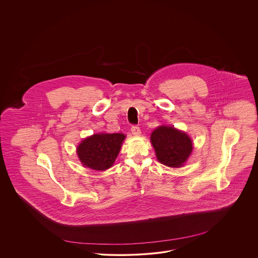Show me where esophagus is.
Segmentation results:
<instances>
[{"label":"esophagus","mask_w":258,"mask_h":258,"mask_svg":"<svg viewBox=\"0 0 258 258\" xmlns=\"http://www.w3.org/2000/svg\"><path fill=\"white\" fill-rule=\"evenodd\" d=\"M132 133H133V135H140V127L138 126V125H133L132 126Z\"/></svg>","instance_id":"esophagus-1"}]
</instances>
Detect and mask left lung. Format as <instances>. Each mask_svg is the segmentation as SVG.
Masks as SVG:
<instances>
[{"label": "left lung", "mask_w": 258, "mask_h": 258, "mask_svg": "<svg viewBox=\"0 0 258 258\" xmlns=\"http://www.w3.org/2000/svg\"><path fill=\"white\" fill-rule=\"evenodd\" d=\"M151 142L160 162L169 167H181L192 152L188 135L172 126H160L151 135Z\"/></svg>", "instance_id": "8db88e82"}]
</instances>
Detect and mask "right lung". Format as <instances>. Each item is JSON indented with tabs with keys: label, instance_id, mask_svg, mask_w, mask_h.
<instances>
[{
	"label": "right lung",
	"instance_id": "obj_1",
	"mask_svg": "<svg viewBox=\"0 0 258 258\" xmlns=\"http://www.w3.org/2000/svg\"><path fill=\"white\" fill-rule=\"evenodd\" d=\"M123 134H100L84 139L77 148L83 165L94 170H105L116 160L124 139Z\"/></svg>",
	"mask_w": 258,
	"mask_h": 258
}]
</instances>
